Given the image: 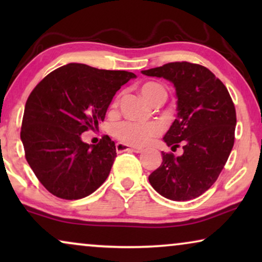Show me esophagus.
<instances>
[{
  "label": "esophagus",
  "mask_w": 262,
  "mask_h": 262,
  "mask_svg": "<svg viewBox=\"0 0 262 262\" xmlns=\"http://www.w3.org/2000/svg\"><path fill=\"white\" fill-rule=\"evenodd\" d=\"M116 149L118 152H124V151H131V152H142L143 149L141 148H132V146L124 144V143H117L116 144Z\"/></svg>",
  "instance_id": "esophagus-1"
}]
</instances>
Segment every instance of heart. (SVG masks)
Instances as JSON below:
<instances>
[{"label": "heart", "instance_id": "1", "mask_svg": "<svg viewBox=\"0 0 262 262\" xmlns=\"http://www.w3.org/2000/svg\"><path fill=\"white\" fill-rule=\"evenodd\" d=\"M141 93L144 98L150 102L157 95L164 94L166 91L162 85L156 82H146L141 87ZM161 126L156 123H135V121L125 120L120 123H116L111 128V134L118 141L123 142L124 144L142 146L149 143L154 137L161 134Z\"/></svg>", "mask_w": 262, "mask_h": 262}]
</instances>
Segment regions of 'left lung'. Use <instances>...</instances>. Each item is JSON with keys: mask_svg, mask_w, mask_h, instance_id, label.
Here are the masks:
<instances>
[{"mask_svg": "<svg viewBox=\"0 0 262 262\" xmlns=\"http://www.w3.org/2000/svg\"><path fill=\"white\" fill-rule=\"evenodd\" d=\"M143 75L170 81L177 93V119L164 135L181 156L162 152V163L149 175L154 189L164 198L185 202L198 198L214 184L235 141L236 111L228 89L207 68L174 62L143 70Z\"/></svg>", "mask_w": 262, "mask_h": 262, "instance_id": "1", "label": "left lung"}]
</instances>
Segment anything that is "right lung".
Here are the masks:
<instances>
[{"label":"right lung","instance_id":"1","mask_svg":"<svg viewBox=\"0 0 262 262\" xmlns=\"http://www.w3.org/2000/svg\"><path fill=\"white\" fill-rule=\"evenodd\" d=\"M135 77L128 71L70 63L32 91L20 137L28 164L53 195L81 199L105 182L117 156L116 144L105 136L89 145L81 135L98 128L114 94Z\"/></svg>","mask_w":262,"mask_h":262}]
</instances>
